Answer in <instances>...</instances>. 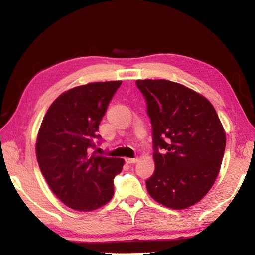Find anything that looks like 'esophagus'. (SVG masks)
I'll return each mask as SVG.
<instances>
[{
	"instance_id": "esophagus-1",
	"label": "esophagus",
	"mask_w": 255,
	"mask_h": 255,
	"mask_svg": "<svg viewBox=\"0 0 255 255\" xmlns=\"http://www.w3.org/2000/svg\"><path fill=\"white\" fill-rule=\"evenodd\" d=\"M125 161H126L127 164H135L138 159L137 158H125Z\"/></svg>"
}]
</instances>
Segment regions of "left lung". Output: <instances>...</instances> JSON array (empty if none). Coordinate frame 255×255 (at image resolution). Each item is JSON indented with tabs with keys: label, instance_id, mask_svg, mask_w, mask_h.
Masks as SVG:
<instances>
[{
	"label": "left lung",
	"instance_id": "1",
	"mask_svg": "<svg viewBox=\"0 0 255 255\" xmlns=\"http://www.w3.org/2000/svg\"><path fill=\"white\" fill-rule=\"evenodd\" d=\"M153 129L155 171L146 188L172 209L197 204L213 187L225 153L226 135L213 105L167 80H137Z\"/></svg>",
	"mask_w": 255,
	"mask_h": 255
}]
</instances>
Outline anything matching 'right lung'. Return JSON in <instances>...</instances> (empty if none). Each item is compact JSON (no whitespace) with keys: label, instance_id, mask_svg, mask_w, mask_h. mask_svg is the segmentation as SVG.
<instances>
[{"label":"right lung","instance_id":"add662e5","mask_svg":"<svg viewBox=\"0 0 255 255\" xmlns=\"http://www.w3.org/2000/svg\"><path fill=\"white\" fill-rule=\"evenodd\" d=\"M122 81L76 86L56 99L42 119L37 161L51 191L67 207L91 211L114 196V179L124 159L91 154L99 125Z\"/></svg>","mask_w":255,"mask_h":255}]
</instances>
